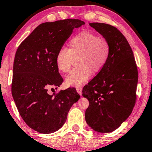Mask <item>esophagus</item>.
<instances>
[{
    "label": "esophagus",
    "instance_id": "obj_1",
    "mask_svg": "<svg viewBox=\"0 0 152 152\" xmlns=\"http://www.w3.org/2000/svg\"><path fill=\"white\" fill-rule=\"evenodd\" d=\"M77 92L80 95H82V88L81 86H77L76 88Z\"/></svg>",
    "mask_w": 152,
    "mask_h": 152
}]
</instances>
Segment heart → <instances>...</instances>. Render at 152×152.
I'll return each mask as SVG.
<instances>
[{"instance_id": "obj_1", "label": "heart", "mask_w": 152, "mask_h": 152, "mask_svg": "<svg viewBox=\"0 0 152 152\" xmlns=\"http://www.w3.org/2000/svg\"><path fill=\"white\" fill-rule=\"evenodd\" d=\"M69 48H61L56 57L59 70L68 72L77 59V67L72 69L66 78V84L80 86L88 80L91 72H98L107 63L111 55L109 41L88 31L80 32L70 39Z\"/></svg>"}]
</instances>
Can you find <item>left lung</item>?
Here are the masks:
<instances>
[{
  "label": "left lung",
  "mask_w": 152,
  "mask_h": 152,
  "mask_svg": "<svg viewBox=\"0 0 152 152\" xmlns=\"http://www.w3.org/2000/svg\"><path fill=\"white\" fill-rule=\"evenodd\" d=\"M89 25L109 41L111 52L105 66L83 88L82 95L89 101L85 119L93 130L109 133L119 127L133 111L138 68L132 48L118 29L102 23Z\"/></svg>",
  "instance_id": "obj_1"
}]
</instances>
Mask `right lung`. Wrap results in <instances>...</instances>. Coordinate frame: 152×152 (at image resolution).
Listing matches in <instances>:
<instances>
[{
  "label": "right lung",
  "mask_w": 152,
  "mask_h": 152,
  "mask_svg": "<svg viewBox=\"0 0 152 152\" xmlns=\"http://www.w3.org/2000/svg\"><path fill=\"white\" fill-rule=\"evenodd\" d=\"M85 23L79 19L43 23L23 41L16 50L13 66L12 94L24 122L41 134L59 130L68 111L80 95L75 88L49 95V88L63 82L56 57L74 28Z\"/></svg>",
  "instance_id": "1"
}]
</instances>
